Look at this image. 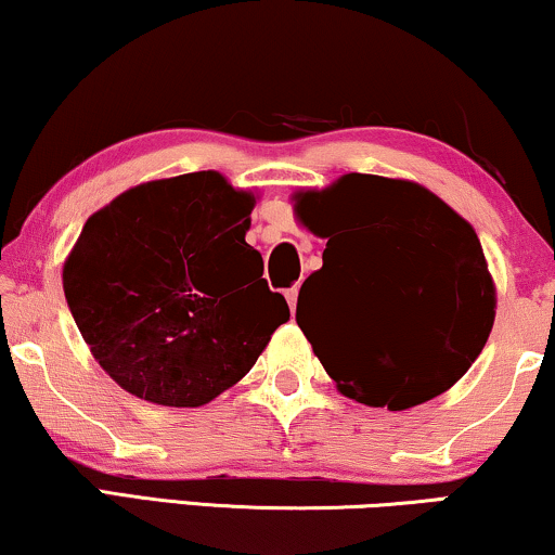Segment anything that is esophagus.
I'll return each mask as SVG.
<instances>
[{"instance_id":"esophagus-1","label":"esophagus","mask_w":555,"mask_h":555,"mask_svg":"<svg viewBox=\"0 0 555 555\" xmlns=\"http://www.w3.org/2000/svg\"><path fill=\"white\" fill-rule=\"evenodd\" d=\"M297 297H299V289H297V286H292V289H286V301H289L292 312L297 310Z\"/></svg>"}]
</instances>
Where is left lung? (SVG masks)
<instances>
[{"label":"left lung","instance_id":"obj_1","mask_svg":"<svg viewBox=\"0 0 555 555\" xmlns=\"http://www.w3.org/2000/svg\"><path fill=\"white\" fill-rule=\"evenodd\" d=\"M292 199L299 225L327 241L322 269L299 289L297 325L340 395L399 412L451 389L496 314L476 230L423 184L374 173ZM320 293L334 294V312L305 321Z\"/></svg>","mask_w":555,"mask_h":555}]
</instances>
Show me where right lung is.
I'll use <instances>...</instances> for the list:
<instances>
[{"label":"right lung","mask_w":555,"mask_h":555,"mask_svg":"<svg viewBox=\"0 0 555 555\" xmlns=\"http://www.w3.org/2000/svg\"><path fill=\"white\" fill-rule=\"evenodd\" d=\"M254 207V192L196 171L132 186L87 220L63 292L91 356L132 397L212 402L289 320L245 243Z\"/></svg>","instance_id":"obj_1"}]
</instances>
